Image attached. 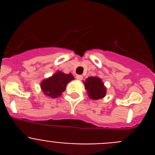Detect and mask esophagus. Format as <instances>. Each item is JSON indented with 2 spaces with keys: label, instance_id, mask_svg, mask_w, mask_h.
I'll list each match as a JSON object with an SVG mask.
<instances>
[{
  "label": "esophagus",
  "instance_id": "esophagus-1",
  "mask_svg": "<svg viewBox=\"0 0 155 155\" xmlns=\"http://www.w3.org/2000/svg\"><path fill=\"white\" fill-rule=\"evenodd\" d=\"M82 78H83V76L82 75H77L76 76V79L78 81H81Z\"/></svg>",
  "mask_w": 155,
  "mask_h": 155
}]
</instances>
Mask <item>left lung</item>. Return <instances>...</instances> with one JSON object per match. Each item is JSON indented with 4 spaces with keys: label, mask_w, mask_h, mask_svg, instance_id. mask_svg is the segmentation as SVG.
<instances>
[{
    "label": "left lung",
    "mask_w": 155,
    "mask_h": 155,
    "mask_svg": "<svg viewBox=\"0 0 155 155\" xmlns=\"http://www.w3.org/2000/svg\"><path fill=\"white\" fill-rule=\"evenodd\" d=\"M85 89L90 98L98 100L105 96L106 87L104 85L102 79L98 77H89L84 82Z\"/></svg>",
    "instance_id": "8db88e82"
}]
</instances>
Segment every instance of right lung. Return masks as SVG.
Wrapping results in <instances>:
<instances>
[{"mask_svg": "<svg viewBox=\"0 0 155 155\" xmlns=\"http://www.w3.org/2000/svg\"><path fill=\"white\" fill-rule=\"evenodd\" d=\"M74 79V78L72 74H64L61 71H57L51 77L42 81L40 84L41 89L46 96L57 98L65 91L67 84Z\"/></svg>", "mask_w": 155, "mask_h": 155, "instance_id": "obj_1", "label": "right lung"}]
</instances>
